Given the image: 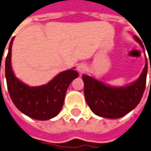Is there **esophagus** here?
<instances>
[{"label": "esophagus", "mask_w": 151, "mask_h": 151, "mask_svg": "<svg viewBox=\"0 0 151 151\" xmlns=\"http://www.w3.org/2000/svg\"><path fill=\"white\" fill-rule=\"evenodd\" d=\"M86 69H87V67L84 63H79L77 66V70L78 72H79L80 73H83L84 72L86 71Z\"/></svg>", "instance_id": "34e87169"}]
</instances>
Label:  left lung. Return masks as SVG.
Instances as JSON below:
<instances>
[{
    "label": "left lung",
    "mask_w": 151,
    "mask_h": 151,
    "mask_svg": "<svg viewBox=\"0 0 151 151\" xmlns=\"http://www.w3.org/2000/svg\"><path fill=\"white\" fill-rule=\"evenodd\" d=\"M144 49L142 42L134 36ZM147 59L139 78L124 87H111L88 75H83L84 96L94 114L111 119L121 118L139 104L144 93L147 76ZM151 71V63H150Z\"/></svg>",
    "instance_id": "obj_1"
}]
</instances>
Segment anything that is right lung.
Here are the masks:
<instances>
[{
    "instance_id": "1",
    "label": "right lung",
    "mask_w": 151,
    "mask_h": 151,
    "mask_svg": "<svg viewBox=\"0 0 151 151\" xmlns=\"http://www.w3.org/2000/svg\"><path fill=\"white\" fill-rule=\"evenodd\" d=\"M13 40L14 38L10 43L6 58V78L11 100L22 113L31 118L40 121L53 118L62 109L68 88L72 81L78 77V73L73 68L68 69L58 73L47 84L29 87L18 79L12 70Z\"/></svg>"
}]
</instances>
